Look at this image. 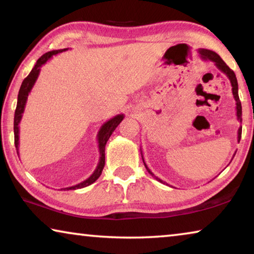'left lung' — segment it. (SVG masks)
Segmentation results:
<instances>
[{
  "label": "left lung",
  "mask_w": 254,
  "mask_h": 254,
  "mask_svg": "<svg viewBox=\"0 0 254 254\" xmlns=\"http://www.w3.org/2000/svg\"><path fill=\"white\" fill-rule=\"evenodd\" d=\"M198 53L200 55V58L203 60H209V62H213L215 64V66H216L218 69H220L222 72H224V74L227 76V78L230 79L231 81V85H232V93H233V97L236 102V117H238V120L241 122L242 121V106H241V102H240V98H239V85H238V80H236V76L234 74V71L231 69V68L226 65V64L223 62V59L218 56L216 53H214L212 50H208V49H199ZM241 134H242V127H239V131H238V141L240 142L241 140ZM142 154V152H141ZM142 160H143V157H142ZM144 163V167L147 168L148 173L153 176L154 178H156L158 182H160L162 184H165L162 182L161 179H159L158 177H156L152 173L151 170L148 168V166L145 165V162L143 160Z\"/></svg>",
  "instance_id": "1"
}]
</instances>
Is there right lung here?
Masks as SVG:
<instances>
[{"label": "right lung", "mask_w": 254, "mask_h": 254, "mask_svg": "<svg viewBox=\"0 0 254 254\" xmlns=\"http://www.w3.org/2000/svg\"><path fill=\"white\" fill-rule=\"evenodd\" d=\"M66 50H68V48L49 51V53L42 55L41 57L37 60V64L32 68V70L30 71V74L27 76V78H24L22 84H21L19 95H18V103H16V109L14 113V144L16 148V152H18V156H19V133H20L19 123L21 122V119H22V114L24 112L25 104H27L29 94L31 92L34 84H36L38 76L40 74V68L42 67V65H45L50 58H53V56L57 55L59 53H63V51H66ZM123 119H124V115L119 114L117 117L112 118L111 120H109V121L103 124L100 128V131H98L97 142H98V150H100V160H98L97 167L96 169L94 170V173L89 176L87 179L84 180V182L77 184L75 186L62 188L60 190H75V189L87 187L89 185H92L93 183L96 182L98 177L101 176L103 168H104V165H105V144L107 142V140L110 139L112 133H113V131L117 128L119 124L122 122Z\"/></svg>", "instance_id": "obj_1"}]
</instances>
